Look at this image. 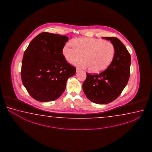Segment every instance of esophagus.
<instances>
[{"mask_svg":"<svg viewBox=\"0 0 152 152\" xmlns=\"http://www.w3.org/2000/svg\"><path fill=\"white\" fill-rule=\"evenodd\" d=\"M81 71V69H79V68H77H77L76 69V72H79V71Z\"/></svg>","mask_w":152,"mask_h":152,"instance_id":"esophagus-1","label":"esophagus"}]
</instances>
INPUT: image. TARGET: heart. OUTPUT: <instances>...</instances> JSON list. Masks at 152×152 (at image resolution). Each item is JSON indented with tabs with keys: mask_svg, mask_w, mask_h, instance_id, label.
<instances>
[{
	"mask_svg": "<svg viewBox=\"0 0 152 152\" xmlns=\"http://www.w3.org/2000/svg\"><path fill=\"white\" fill-rule=\"evenodd\" d=\"M73 46L69 43L63 48V54L70 63L83 59L85 62L77 64L91 72L99 73L107 69L113 61L115 49L113 44L108 41L94 38H80L73 40Z\"/></svg>",
	"mask_w": 152,
	"mask_h": 152,
	"instance_id": "b5f03b06",
	"label": "heart"
}]
</instances>
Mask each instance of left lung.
<instances>
[{
    "mask_svg": "<svg viewBox=\"0 0 152 152\" xmlns=\"http://www.w3.org/2000/svg\"><path fill=\"white\" fill-rule=\"evenodd\" d=\"M113 44L115 54L110 66L99 74L87 73L83 83V92L93 103L106 104L118 97L130 77L131 57L126 47L116 37H103Z\"/></svg>",
    "mask_w": 152,
    "mask_h": 152,
    "instance_id": "8db88e82",
    "label": "left lung"
}]
</instances>
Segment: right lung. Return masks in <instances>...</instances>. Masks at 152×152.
Returning <instances> with one entry per match:
<instances>
[{"instance_id":"right-lung-1","label":"right lung","mask_w":152,"mask_h":152,"mask_svg":"<svg viewBox=\"0 0 152 152\" xmlns=\"http://www.w3.org/2000/svg\"><path fill=\"white\" fill-rule=\"evenodd\" d=\"M68 39L42 32L25 50L21 79L34 99L42 102L56 100L64 93L67 79L75 75L76 68L66 61L62 52Z\"/></svg>"}]
</instances>
